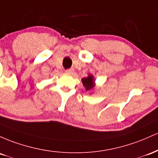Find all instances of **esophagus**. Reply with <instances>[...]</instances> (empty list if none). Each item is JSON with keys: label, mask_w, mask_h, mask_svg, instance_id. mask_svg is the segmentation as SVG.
<instances>
[{"label": "esophagus", "mask_w": 158, "mask_h": 158, "mask_svg": "<svg viewBox=\"0 0 158 158\" xmlns=\"http://www.w3.org/2000/svg\"><path fill=\"white\" fill-rule=\"evenodd\" d=\"M73 72H74L73 69H68L65 70V72L68 74H72L73 73Z\"/></svg>", "instance_id": "obj_1"}]
</instances>
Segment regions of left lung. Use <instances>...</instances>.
<instances>
[{"instance_id":"left-lung-1","label":"left lung","mask_w":158,"mask_h":158,"mask_svg":"<svg viewBox=\"0 0 158 158\" xmlns=\"http://www.w3.org/2000/svg\"><path fill=\"white\" fill-rule=\"evenodd\" d=\"M82 83L83 84H84V86L86 87V90L91 89L93 88L94 86H95L93 76H92L91 74L89 75V77H84V78L82 79Z\"/></svg>"}]
</instances>
